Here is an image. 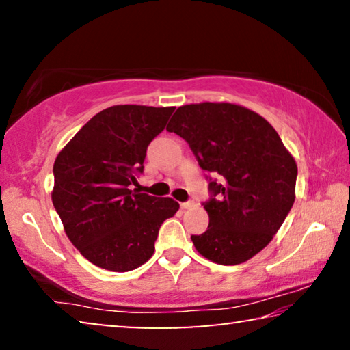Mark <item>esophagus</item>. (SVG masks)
I'll return each instance as SVG.
<instances>
[{
	"label": "esophagus",
	"mask_w": 350,
	"mask_h": 350,
	"mask_svg": "<svg viewBox=\"0 0 350 350\" xmlns=\"http://www.w3.org/2000/svg\"><path fill=\"white\" fill-rule=\"evenodd\" d=\"M193 206H194L193 200H188V202H182L180 204V208L182 210H189V208H193Z\"/></svg>",
	"instance_id": "obj_1"
}]
</instances>
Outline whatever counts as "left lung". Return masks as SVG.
Wrapping results in <instances>:
<instances>
[{
  "label": "left lung",
  "instance_id": "1",
  "mask_svg": "<svg viewBox=\"0 0 350 350\" xmlns=\"http://www.w3.org/2000/svg\"><path fill=\"white\" fill-rule=\"evenodd\" d=\"M191 148L210 179V224L191 241L204 258L242 264L273 239L295 202L296 162L275 128L234 103L177 108L167 126ZM219 182L217 183V180Z\"/></svg>",
  "mask_w": 350,
  "mask_h": 350
}]
</instances>
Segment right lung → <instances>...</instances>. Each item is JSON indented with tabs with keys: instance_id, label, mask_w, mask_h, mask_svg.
Returning a JSON list of instances; mask_svg holds the SVG:
<instances>
[{
	"instance_id": "1",
	"label": "right lung",
	"mask_w": 350,
	"mask_h": 350,
	"mask_svg": "<svg viewBox=\"0 0 350 350\" xmlns=\"http://www.w3.org/2000/svg\"><path fill=\"white\" fill-rule=\"evenodd\" d=\"M174 109L111 106L58 152L52 204L69 241L100 269L129 271L145 264L161 225L179 210L174 199L129 189L144 171L148 145Z\"/></svg>"
}]
</instances>
